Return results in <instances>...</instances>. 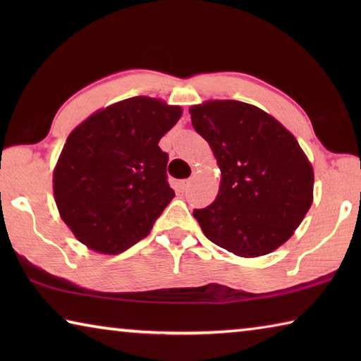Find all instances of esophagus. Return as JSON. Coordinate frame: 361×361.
<instances>
[{
  "label": "esophagus",
  "mask_w": 361,
  "mask_h": 361,
  "mask_svg": "<svg viewBox=\"0 0 361 361\" xmlns=\"http://www.w3.org/2000/svg\"><path fill=\"white\" fill-rule=\"evenodd\" d=\"M189 186H191V181H189V180H183V181L178 183V191H180V192H186Z\"/></svg>",
  "instance_id": "1"
}]
</instances>
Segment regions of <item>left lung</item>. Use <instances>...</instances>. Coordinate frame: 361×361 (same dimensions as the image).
I'll use <instances>...</instances> for the list:
<instances>
[{"mask_svg": "<svg viewBox=\"0 0 361 361\" xmlns=\"http://www.w3.org/2000/svg\"><path fill=\"white\" fill-rule=\"evenodd\" d=\"M221 172L216 199L194 210L205 237L242 258L272 253L314 202V169L295 135L261 108L207 100L189 108Z\"/></svg>", "mask_w": 361, "mask_h": 361, "instance_id": "obj_1", "label": "left lung"}]
</instances>
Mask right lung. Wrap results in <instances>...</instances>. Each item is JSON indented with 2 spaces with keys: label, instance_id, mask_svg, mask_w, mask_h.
I'll return each instance as SVG.
<instances>
[{
  "label": "right lung",
  "instance_id": "obj_1",
  "mask_svg": "<svg viewBox=\"0 0 361 361\" xmlns=\"http://www.w3.org/2000/svg\"><path fill=\"white\" fill-rule=\"evenodd\" d=\"M181 114V106L140 95L99 109L73 129L54 167V199L85 247L119 255L149 234L175 197L159 140Z\"/></svg>",
  "mask_w": 361,
  "mask_h": 361
}]
</instances>
